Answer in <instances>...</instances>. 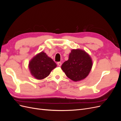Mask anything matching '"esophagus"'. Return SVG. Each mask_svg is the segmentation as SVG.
<instances>
[{
    "label": "esophagus",
    "instance_id": "esophagus-1",
    "mask_svg": "<svg viewBox=\"0 0 121 121\" xmlns=\"http://www.w3.org/2000/svg\"><path fill=\"white\" fill-rule=\"evenodd\" d=\"M57 65L59 67H60L61 65V62H57Z\"/></svg>",
    "mask_w": 121,
    "mask_h": 121
}]
</instances>
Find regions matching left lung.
I'll return each instance as SVG.
<instances>
[{
	"label": "left lung",
	"mask_w": 121,
	"mask_h": 121,
	"mask_svg": "<svg viewBox=\"0 0 121 121\" xmlns=\"http://www.w3.org/2000/svg\"><path fill=\"white\" fill-rule=\"evenodd\" d=\"M92 60L88 53L80 49H73L69 54V59L61 68L69 78L75 82L85 79L90 72Z\"/></svg>",
	"instance_id": "1"
}]
</instances>
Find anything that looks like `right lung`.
I'll use <instances>...</instances> for the list:
<instances>
[{
	"instance_id": "add662e5",
	"label": "right lung",
	"mask_w": 121,
	"mask_h": 121,
	"mask_svg": "<svg viewBox=\"0 0 121 121\" xmlns=\"http://www.w3.org/2000/svg\"><path fill=\"white\" fill-rule=\"evenodd\" d=\"M57 66L56 63L43 52L36 55L30 60L29 69L32 76L37 80L48 76L52 69Z\"/></svg>"
}]
</instances>
